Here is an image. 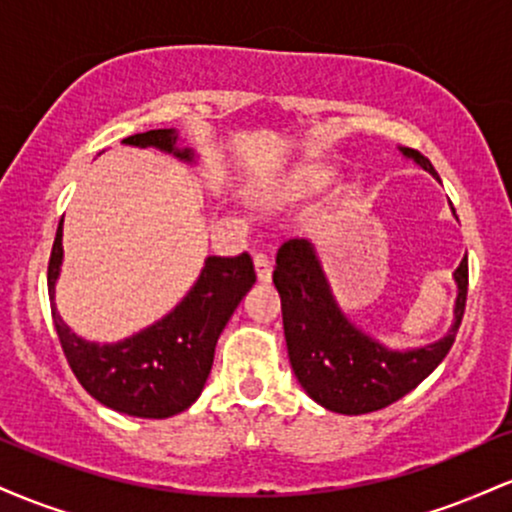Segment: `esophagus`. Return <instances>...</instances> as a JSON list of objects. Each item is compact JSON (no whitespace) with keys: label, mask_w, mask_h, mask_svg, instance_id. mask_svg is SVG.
Returning <instances> with one entry per match:
<instances>
[{"label":"esophagus","mask_w":512,"mask_h":512,"mask_svg":"<svg viewBox=\"0 0 512 512\" xmlns=\"http://www.w3.org/2000/svg\"><path fill=\"white\" fill-rule=\"evenodd\" d=\"M272 260H269L267 255H262V252H257L255 255V274H257V279L260 281H269L272 279Z\"/></svg>","instance_id":"1"}]
</instances>
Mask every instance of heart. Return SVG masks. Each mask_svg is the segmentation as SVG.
<instances>
[{
  "label": "heart",
  "mask_w": 512,
  "mask_h": 512,
  "mask_svg": "<svg viewBox=\"0 0 512 512\" xmlns=\"http://www.w3.org/2000/svg\"><path fill=\"white\" fill-rule=\"evenodd\" d=\"M322 178H320V175H313V173H305V175H301V180H298V185H301V187H305V185H317V182H320Z\"/></svg>",
  "instance_id": "b5f03b06"
}]
</instances>
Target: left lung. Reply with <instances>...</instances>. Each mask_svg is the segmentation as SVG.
Listing matches in <instances>:
<instances>
[{
    "instance_id": "1",
    "label": "left lung",
    "mask_w": 512,
    "mask_h": 512,
    "mask_svg": "<svg viewBox=\"0 0 512 512\" xmlns=\"http://www.w3.org/2000/svg\"><path fill=\"white\" fill-rule=\"evenodd\" d=\"M438 178L424 154L399 149ZM440 180V178H438ZM274 286L281 296L286 349L298 383L317 404L337 414H368L397 402L448 356L467 303V257L455 269V322L438 342L390 351L349 322L334 301L327 276L308 240L291 238L276 252Z\"/></svg>"
}]
</instances>
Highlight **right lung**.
<instances>
[{
    "instance_id": "add662e5",
    "label": "right lung",
    "mask_w": 512,
    "mask_h": 512,
    "mask_svg": "<svg viewBox=\"0 0 512 512\" xmlns=\"http://www.w3.org/2000/svg\"><path fill=\"white\" fill-rule=\"evenodd\" d=\"M122 142L156 146L182 161H195L192 149H178L175 129H151ZM60 264L62 221L48 264L50 308L62 351L88 395L139 419H168L195 402L209 378L223 327L257 279L248 252L238 257H207L197 284L173 313L125 342L101 346L76 337L57 313L55 281Z\"/></svg>"
}]
</instances>
